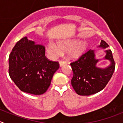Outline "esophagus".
Instances as JSON below:
<instances>
[{
  "label": "esophagus",
  "mask_w": 123,
  "mask_h": 123,
  "mask_svg": "<svg viewBox=\"0 0 123 123\" xmlns=\"http://www.w3.org/2000/svg\"><path fill=\"white\" fill-rule=\"evenodd\" d=\"M65 64V62L64 61H59V66L60 67L63 66V65H64Z\"/></svg>",
  "instance_id": "34e87169"
}]
</instances>
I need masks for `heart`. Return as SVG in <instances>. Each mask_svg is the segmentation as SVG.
Here are the masks:
<instances>
[{
  "label": "heart",
  "instance_id": "1",
  "mask_svg": "<svg viewBox=\"0 0 123 123\" xmlns=\"http://www.w3.org/2000/svg\"><path fill=\"white\" fill-rule=\"evenodd\" d=\"M88 48V43L86 41L79 42L77 40L71 41L59 42L55 44L49 43L46 47L47 53L52 58H57L62 54L63 52H68L69 59L76 60L80 58Z\"/></svg>",
  "mask_w": 123,
  "mask_h": 123
}]
</instances>
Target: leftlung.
I'll return each mask as SVG.
<instances>
[{
	"mask_svg": "<svg viewBox=\"0 0 123 123\" xmlns=\"http://www.w3.org/2000/svg\"><path fill=\"white\" fill-rule=\"evenodd\" d=\"M109 45L102 40L97 47L105 49L104 59L109 61L110 64L106 68H100L97 64L101 59L96 58L94 49H90L76 61L71 63L73 72L71 85L80 96H90L104 89L114 72L115 64L111 50L106 49Z\"/></svg>",
	"mask_w": 123,
	"mask_h": 123,
	"instance_id": "left-lung-1",
	"label": "left lung"
}]
</instances>
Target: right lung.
Returning <instances> with one entry per match:
<instances>
[{"label":"right lung","mask_w":123,"mask_h":123,"mask_svg":"<svg viewBox=\"0 0 123 123\" xmlns=\"http://www.w3.org/2000/svg\"><path fill=\"white\" fill-rule=\"evenodd\" d=\"M59 68L58 62L45 56V47L28 40H19L9 56V74L23 92L34 95L46 92L55 73Z\"/></svg>","instance_id":"add662e5"}]
</instances>
